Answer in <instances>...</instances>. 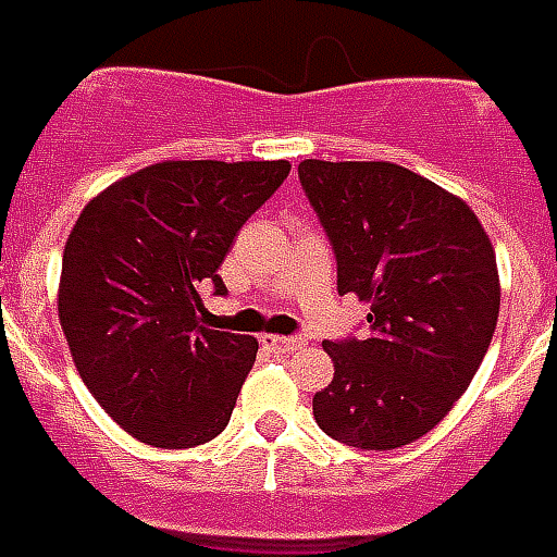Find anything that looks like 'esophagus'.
<instances>
[{
  "label": "esophagus",
  "instance_id": "obj_1",
  "mask_svg": "<svg viewBox=\"0 0 557 557\" xmlns=\"http://www.w3.org/2000/svg\"><path fill=\"white\" fill-rule=\"evenodd\" d=\"M260 345H267L275 354H290V350L302 348V338H287V335H272L263 333L260 335Z\"/></svg>",
  "mask_w": 557,
  "mask_h": 557
}]
</instances>
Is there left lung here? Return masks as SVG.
I'll list each match as a JSON object with an SVG mask.
<instances>
[{
    "label": "left lung",
    "mask_w": 557,
    "mask_h": 557,
    "mask_svg": "<svg viewBox=\"0 0 557 557\" xmlns=\"http://www.w3.org/2000/svg\"><path fill=\"white\" fill-rule=\"evenodd\" d=\"M369 338L323 342L335 374L314 420L338 444L396 449L432 432L486 357L500 311L495 248L461 197L389 161H299Z\"/></svg>",
    "instance_id": "obj_1"
}]
</instances>
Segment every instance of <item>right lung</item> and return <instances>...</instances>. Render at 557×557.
Returning <instances> with one entry per match:
<instances>
[{
	"label": "right lung",
	"instance_id": "right-lung-1",
	"mask_svg": "<svg viewBox=\"0 0 557 557\" xmlns=\"http://www.w3.org/2000/svg\"><path fill=\"white\" fill-rule=\"evenodd\" d=\"M287 161H159L83 207L62 251L59 323L83 384L128 435L185 449L222 435L258 338L203 326V285Z\"/></svg>",
	"mask_w": 557,
	"mask_h": 557
}]
</instances>
